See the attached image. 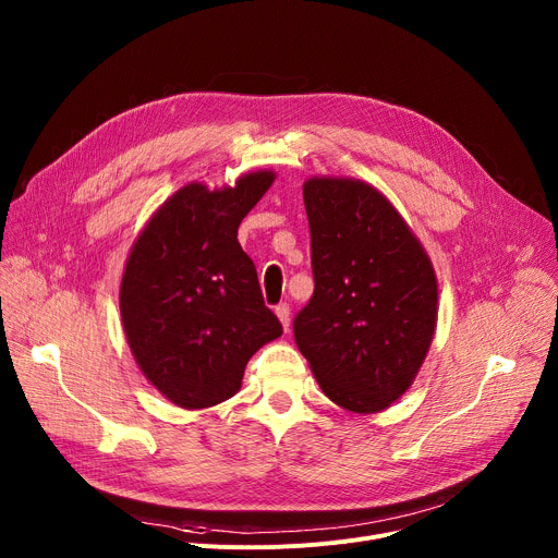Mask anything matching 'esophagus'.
<instances>
[{"mask_svg": "<svg viewBox=\"0 0 558 558\" xmlns=\"http://www.w3.org/2000/svg\"><path fill=\"white\" fill-rule=\"evenodd\" d=\"M275 313H277V317H279L283 329L288 331V326H290V308H288V304H279V306L275 308Z\"/></svg>", "mask_w": 558, "mask_h": 558, "instance_id": "obj_1", "label": "esophagus"}]
</instances>
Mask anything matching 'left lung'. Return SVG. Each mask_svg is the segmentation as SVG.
<instances>
[{"label":"left lung","mask_w":558,"mask_h":558,"mask_svg":"<svg viewBox=\"0 0 558 558\" xmlns=\"http://www.w3.org/2000/svg\"><path fill=\"white\" fill-rule=\"evenodd\" d=\"M315 290L294 342L336 405L372 414L401 399L437 326V277L385 195L353 178L304 184Z\"/></svg>","instance_id":"1"}]
</instances>
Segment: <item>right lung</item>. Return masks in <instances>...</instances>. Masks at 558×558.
I'll return each mask as SVG.
<instances>
[{"label":"right lung","instance_id":"right-lung-1","mask_svg":"<svg viewBox=\"0 0 558 558\" xmlns=\"http://www.w3.org/2000/svg\"><path fill=\"white\" fill-rule=\"evenodd\" d=\"M272 182V171L222 189L191 182L153 214L130 250L119 290L123 333L142 374L180 408L234 397L247 360L283 333L236 239Z\"/></svg>","mask_w":558,"mask_h":558}]
</instances>
